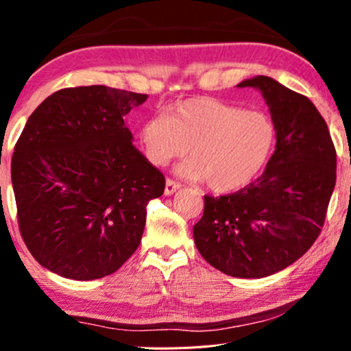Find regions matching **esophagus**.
I'll return each instance as SVG.
<instances>
[{
    "instance_id": "1",
    "label": "esophagus",
    "mask_w": 351,
    "mask_h": 351,
    "mask_svg": "<svg viewBox=\"0 0 351 351\" xmlns=\"http://www.w3.org/2000/svg\"><path fill=\"white\" fill-rule=\"evenodd\" d=\"M181 189V184H178L175 181L171 180H167L165 181V189H164V193L167 195V197H170V195H173L175 192H178V190Z\"/></svg>"
}]
</instances>
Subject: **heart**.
<instances>
[{"mask_svg":"<svg viewBox=\"0 0 351 351\" xmlns=\"http://www.w3.org/2000/svg\"><path fill=\"white\" fill-rule=\"evenodd\" d=\"M145 158L162 167L190 152L176 173L209 181L218 193L237 192L257 180L268 165L277 128L263 111L245 110L213 97H192L154 112L139 127Z\"/></svg>","mask_w":351,"mask_h":351,"instance_id":"1","label":"heart"}]
</instances>
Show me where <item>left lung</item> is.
<instances>
[{"label": "left lung", "mask_w": 351, "mask_h": 351, "mask_svg": "<svg viewBox=\"0 0 351 351\" xmlns=\"http://www.w3.org/2000/svg\"><path fill=\"white\" fill-rule=\"evenodd\" d=\"M237 86L261 93L277 128L276 152L247 187L204 197L193 240L218 271L261 278L288 268L316 241L336 184V150L308 97L266 75Z\"/></svg>", "instance_id": "left-lung-1"}]
</instances>
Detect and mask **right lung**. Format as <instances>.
Returning <instances> with one entry per match:
<instances>
[{
	"label": "right lung",
	"mask_w": 351,
	"mask_h": 351,
	"mask_svg": "<svg viewBox=\"0 0 351 351\" xmlns=\"http://www.w3.org/2000/svg\"><path fill=\"white\" fill-rule=\"evenodd\" d=\"M147 94L66 88L41 102L12 156L19 224L41 266L73 280L116 272L138 249L164 175L133 145L125 116Z\"/></svg>",
	"instance_id": "obj_1"
}]
</instances>
